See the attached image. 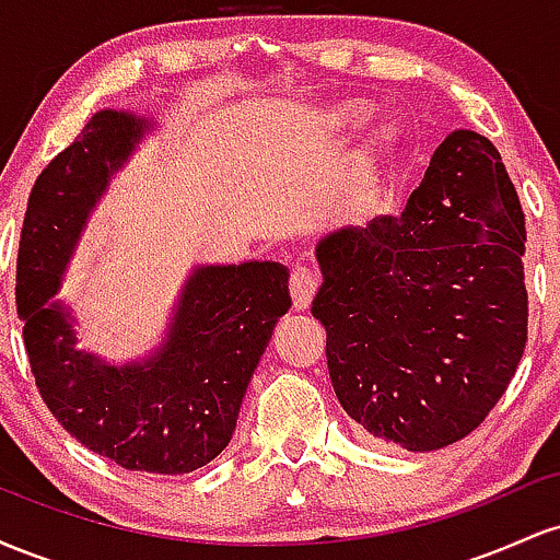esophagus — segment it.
I'll list each match as a JSON object with an SVG mask.
<instances>
[{"mask_svg":"<svg viewBox=\"0 0 560 560\" xmlns=\"http://www.w3.org/2000/svg\"><path fill=\"white\" fill-rule=\"evenodd\" d=\"M318 287H320V276L313 271V268L307 266L292 268V276H289V292H292L294 307H298V311H305V307L311 305V300L316 298Z\"/></svg>","mask_w":560,"mask_h":560,"instance_id":"34e87169","label":"esophagus"}]
</instances>
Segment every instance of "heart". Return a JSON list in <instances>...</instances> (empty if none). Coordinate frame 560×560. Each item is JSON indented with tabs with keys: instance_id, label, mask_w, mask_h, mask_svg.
<instances>
[{
	"instance_id": "b5f03b06",
	"label": "heart",
	"mask_w": 560,
	"mask_h": 560,
	"mask_svg": "<svg viewBox=\"0 0 560 560\" xmlns=\"http://www.w3.org/2000/svg\"><path fill=\"white\" fill-rule=\"evenodd\" d=\"M365 113H369V107L361 105V102H352V105H345L342 110L337 113V120L342 126H352V124H361L365 118ZM397 144V133L395 128H384V131H378L374 137V144H371V150L365 152L361 163H358L355 168V178H352V189H355V195H371L374 191V186L378 182V171H382V160L389 155L392 150H395Z\"/></svg>"
}]
</instances>
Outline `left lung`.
Returning a JSON list of instances; mask_svg holds the SVG:
<instances>
[{"label":"left lung","instance_id":"left-lung-1","mask_svg":"<svg viewBox=\"0 0 560 560\" xmlns=\"http://www.w3.org/2000/svg\"><path fill=\"white\" fill-rule=\"evenodd\" d=\"M524 244L516 186L474 131L436 147L400 218L326 236L313 316L347 416L413 453L471 434L524 355Z\"/></svg>","mask_w":560,"mask_h":560}]
</instances>
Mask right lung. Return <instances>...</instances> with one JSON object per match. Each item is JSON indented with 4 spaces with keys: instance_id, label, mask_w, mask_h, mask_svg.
Masks as SVG:
<instances>
[{
    "instance_id": "obj_1",
    "label": "right lung",
    "mask_w": 560,
    "mask_h": 560,
    "mask_svg": "<svg viewBox=\"0 0 560 560\" xmlns=\"http://www.w3.org/2000/svg\"><path fill=\"white\" fill-rule=\"evenodd\" d=\"M141 128L133 115L96 113L38 173L18 247L15 302L36 389L60 427L128 471L178 477L231 442L255 365L292 300L279 262L199 268L171 339L150 363L110 369L75 350L66 313L49 298L89 210Z\"/></svg>"
}]
</instances>
